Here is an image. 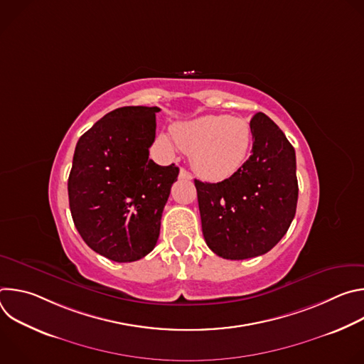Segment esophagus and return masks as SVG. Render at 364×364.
<instances>
[{"instance_id": "esophagus-1", "label": "esophagus", "mask_w": 364, "mask_h": 364, "mask_svg": "<svg viewBox=\"0 0 364 364\" xmlns=\"http://www.w3.org/2000/svg\"><path fill=\"white\" fill-rule=\"evenodd\" d=\"M178 177H180L181 180H191V178H193V177H191V174H190L187 170H184V168H181V170H180Z\"/></svg>"}]
</instances>
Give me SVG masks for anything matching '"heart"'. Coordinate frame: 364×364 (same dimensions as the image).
Listing matches in <instances>:
<instances>
[{
  "instance_id": "b5f03b06",
  "label": "heart",
  "mask_w": 364,
  "mask_h": 364,
  "mask_svg": "<svg viewBox=\"0 0 364 364\" xmlns=\"http://www.w3.org/2000/svg\"><path fill=\"white\" fill-rule=\"evenodd\" d=\"M170 132L177 146L191 154L194 171L209 181H223L235 176L246 163L252 148L247 121L228 115H203L177 122ZM172 140L167 134L159 135V144L167 152L174 149Z\"/></svg>"
}]
</instances>
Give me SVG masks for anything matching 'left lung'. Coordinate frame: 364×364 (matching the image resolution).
Masks as SVG:
<instances>
[{
  "label": "left lung",
  "instance_id": "1",
  "mask_svg": "<svg viewBox=\"0 0 364 364\" xmlns=\"http://www.w3.org/2000/svg\"><path fill=\"white\" fill-rule=\"evenodd\" d=\"M252 155L220 183L194 180L204 240L242 261L269 252L287 233L298 201L295 149L265 114L250 119Z\"/></svg>",
  "mask_w": 364,
  "mask_h": 364
}]
</instances>
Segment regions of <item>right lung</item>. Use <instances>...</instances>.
Listing matches in <instances>:
<instances>
[{"label": "right lung", "mask_w": 364, "mask_h": 364, "mask_svg": "<svg viewBox=\"0 0 364 364\" xmlns=\"http://www.w3.org/2000/svg\"><path fill=\"white\" fill-rule=\"evenodd\" d=\"M157 107H124L99 119L77 141L68 191L85 243L115 262L148 255L178 177L174 164L149 160Z\"/></svg>", "instance_id": "obj_1"}]
</instances>
